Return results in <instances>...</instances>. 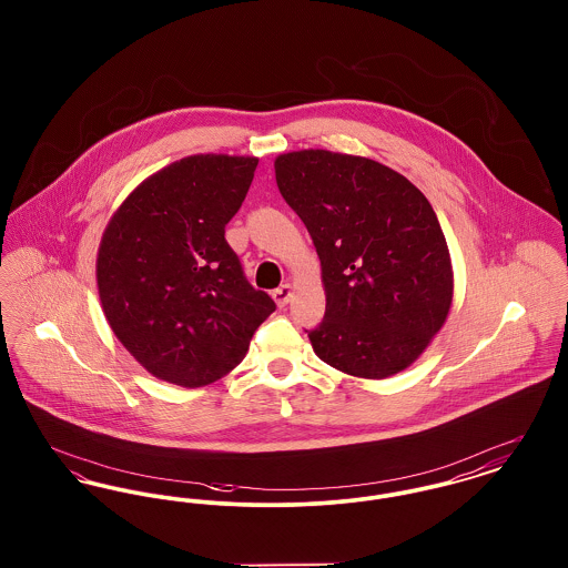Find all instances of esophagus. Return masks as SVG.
I'll return each instance as SVG.
<instances>
[{
	"label": "esophagus",
	"mask_w": 568,
	"mask_h": 568,
	"mask_svg": "<svg viewBox=\"0 0 568 568\" xmlns=\"http://www.w3.org/2000/svg\"><path fill=\"white\" fill-rule=\"evenodd\" d=\"M272 298L274 302L278 304V306H285L290 298H292V285L290 283H283L281 287H276L274 292H272Z\"/></svg>",
	"instance_id": "34e87169"
}]
</instances>
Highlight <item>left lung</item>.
I'll list each match as a JSON object with an SVG mask.
<instances>
[{
  "instance_id": "obj_1",
  "label": "left lung",
  "mask_w": 568,
  "mask_h": 568,
  "mask_svg": "<svg viewBox=\"0 0 568 568\" xmlns=\"http://www.w3.org/2000/svg\"><path fill=\"white\" fill-rule=\"evenodd\" d=\"M274 171L322 262L326 313L306 331L315 354L367 379L409 367L453 302L450 255L432 203L395 169L363 156L301 150L281 154Z\"/></svg>"
}]
</instances>
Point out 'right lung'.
<instances>
[{
  "instance_id": "add662e5",
  "label": "right lung",
  "mask_w": 568,
  "mask_h": 568,
  "mask_svg": "<svg viewBox=\"0 0 568 568\" xmlns=\"http://www.w3.org/2000/svg\"><path fill=\"white\" fill-rule=\"evenodd\" d=\"M255 156H186L143 180L102 234L97 281L111 331L141 367L184 388L242 363L276 308L225 240Z\"/></svg>"
}]
</instances>
